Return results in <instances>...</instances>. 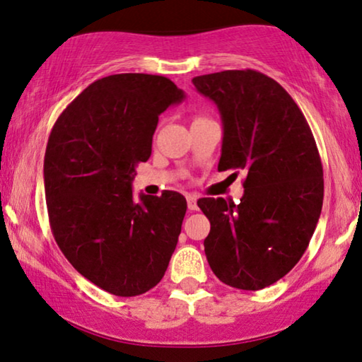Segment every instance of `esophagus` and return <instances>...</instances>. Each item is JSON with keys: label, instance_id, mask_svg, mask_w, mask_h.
Listing matches in <instances>:
<instances>
[{"label": "esophagus", "instance_id": "34e87169", "mask_svg": "<svg viewBox=\"0 0 362 362\" xmlns=\"http://www.w3.org/2000/svg\"><path fill=\"white\" fill-rule=\"evenodd\" d=\"M187 205H188V210H190V211H197L198 210L197 197L195 195H188L187 197Z\"/></svg>", "mask_w": 362, "mask_h": 362}]
</instances>
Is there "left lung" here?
<instances>
[{
    "mask_svg": "<svg viewBox=\"0 0 362 362\" xmlns=\"http://www.w3.org/2000/svg\"><path fill=\"white\" fill-rule=\"evenodd\" d=\"M223 121L218 170H244L241 202L200 198L210 220L205 254L223 284L269 287L307 251L323 206V165L302 110L257 70H225L192 80Z\"/></svg>",
    "mask_w": 362,
    "mask_h": 362,
    "instance_id": "1",
    "label": "left lung"
}]
</instances>
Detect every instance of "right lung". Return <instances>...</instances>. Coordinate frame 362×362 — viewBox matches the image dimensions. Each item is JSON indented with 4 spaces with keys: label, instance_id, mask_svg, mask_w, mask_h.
<instances>
[{
    "label": "right lung",
    "instance_id": "1",
    "mask_svg": "<svg viewBox=\"0 0 362 362\" xmlns=\"http://www.w3.org/2000/svg\"><path fill=\"white\" fill-rule=\"evenodd\" d=\"M185 98L162 75L100 78L62 111L44 157L50 230L96 287L134 297L156 287L175 251L187 200L164 190L132 198L136 165L151 157L160 113Z\"/></svg>",
    "mask_w": 362,
    "mask_h": 362
}]
</instances>
